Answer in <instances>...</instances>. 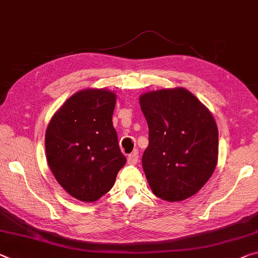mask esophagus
<instances>
[{"mask_svg": "<svg viewBox=\"0 0 258 258\" xmlns=\"http://www.w3.org/2000/svg\"><path fill=\"white\" fill-rule=\"evenodd\" d=\"M138 162H139V153L136 150V151H134V153L128 155L127 163H128V164H131V165H136Z\"/></svg>", "mask_w": 258, "mask_h": 258, "instance_id": "esophagus-1", "label": "esophagus"}]
</instances>
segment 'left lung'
I'll use <instances>...</instances> for the list:
<instances>
[{"instance_id": "left-lung-1", "label": "left lung", "mask_w": 258, "mask_h": 258, "mask_svg": "<svg viewBox=\"0 0 258 258\" xmlns=\"http://www.w3.org/2000/svg\"><path fill=\"white\" fill-rule=\"evenodd\" d=\"M140 107L149 128L142 166L151 190L169 202L190 198L217 165L218 128L214 117L182 87L142 94Z\"/></svg>"}]
</instances>
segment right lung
I'll return each mask as SVG.
<instances>
[{"instance_id":"1","label":"right lung","mask_w":258,"mask_h":258,"mask_svg":"<svg viewBox=\"0 0 258 258\" xmlns=\"http://www.w3.org/2000/svg\"><path fill=\"white\" fill-rule=\"evenodd\" d=\"M116 94L84 89L52 116L46 132L47 162L73 198L94 202L111 189L126 163L112 125Z\"/></svg>"}]
</instances>
